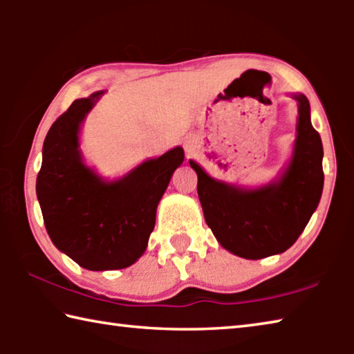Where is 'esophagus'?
Listing matches in <instances>:
<instances>
[{
	"mask_svg": "<svg viewBox=\"0 0 354 354\" xmlns=\"http://www.w3.org/2000/svg\"><path fill=\"white\" fill-rule=\"evenodd\" d=\"M184 149H185V153H187V156H190L192 153H194V143L185 142L184 143Z\"/></svg>",
	"mask_w": 354,
	"mask_h": 354,
	"instance_id": "obj_1",
	"label": "esophagus"
}]
</instances>
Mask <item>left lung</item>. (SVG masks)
Segmentation results:
<instances>
[{
    "label": "left lung",
    "instance_id": "left-lung-1",
    "mask_svg": "<svg viewBox=\"0 0 354 354\" xmlns=\"http://www.w3.org/2000/svg\"><path fill=\"white\" fill-rule=\"evenodd\" d=\"M298 101L297 139L292 159L277 181L242 189L217 181L189 160L198 175V196L207 226L221 247L245 259L284 253L301 234L319 206L323 190V145L310 123L309 101Z\"/></svg>",
    "mask_w": 354,
    "mask_h": 354
}]
</instances>
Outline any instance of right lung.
Returning <instances> with one entry per match:
<instances>
[{"mask_svg":"<svg viewBox=\"0 0 354 354\" xmlns=\"http://www.w3.org/2000/svg\"><path fill=\"white\" fill-rule=\"evenodd\" d=\"M101 92L75 100L48 131L35 183L45 227L57 250L92 272L127 268L145 253L156 209L184 160L176 147L117 181L84 164L81 123Z\"/></svg>","mask_w":354,"mask_h":354,"instance_id":"1","label":"right lung"}]
</instances>
